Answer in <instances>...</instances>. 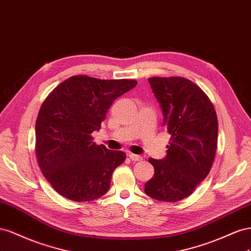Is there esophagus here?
<instances>
[{
  "label": "esophagus",
  "mask_w": 251,
  "mask_h": 251,
  "mask_svg": "<svg viewBox=\"0 0 251 251\" xmlns=\"http://www.w3.org/2000/svg\"><path fill=\"white\" fill-rule=\"evenodd\" d=\"M128 155H129L130 160H132V161H134V162H137V161H142V160H143V157H142L141 155L134 154V153H131V152L128 153Z\"/></svg>",
  "instance_id": "esophagus-1"
}]
</instances>
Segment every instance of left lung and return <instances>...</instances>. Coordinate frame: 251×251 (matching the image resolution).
Instances as JSON below:
<instances>
[{"label":"left lung","mask_w":251,"mask_h":251,"mask_svg":"<svg viewBox=\"0 0 251 251\" xmlns=\"http://www.w3.org/2000/svg\"><path fill=\"white\" fill-rule=\"evenodd\" d=\"M170 133L167 155L150 157L154 175L145 193L162 202H178L208 176L218 146L217 112L205 92L183 76L149 77Z\"/></svg>","instance_id":"left-lung-1"}]
</instances>
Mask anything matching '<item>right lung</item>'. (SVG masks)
<instances>
[{
  "label": "right lung",
  "instance_id": "obj_1",
  "mask_svg": "<svg viewBox=\"0 0 251 251\" xmlns=\"http://www.w3.org/2000/svg\"><path fill=\"white\" fill-rule=\"evenodd\" d=\"M137 84L74 75L43 102L35 123V154L43 176L64 198L89 202L108 191L113 170L126 154L97 145L91 133L101 128L114 100Z\"/></svg>",
  "mask_w": 251,
  "mask_h": 251
}]
</instances>
